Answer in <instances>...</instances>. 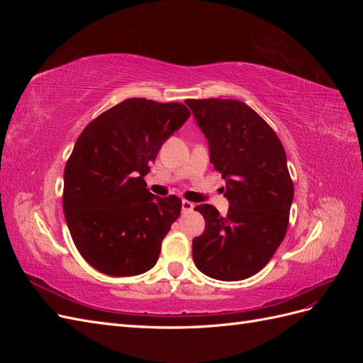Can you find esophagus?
I'll use <instances>...</instances> for the list:
<instances>
[{"label":"esophagus","instance_id":"obj_1","mask_svg":"<svg viewBox=\"0 0 363 363\" xmlns=\"http://www.w3.org/2000/svg\"><path fill=\"white\" fill-rule=\"evenodd\" d=\"M194 207H195L194 203H191V201H188V200H183V201H182V211H183V213L194 211Z\"/></svg>","mask_w":363,"mask_h":363}]
</instances>
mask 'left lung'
Listing matches in <instances>:
<instances>
[{
	"label": "left lung",
	"instance_id": "left-lung-1",
	"mask_svg": "<svg viewBox=\"0 0 363 363\" xmlns=\"http://www.w3.org/2000/svg\"><path fill=\"white\" fill-rule=\"evenodd\" d=\"M208 144V157L225 180V216L200 204L201 236L192 257L206 276L238 281L255 276L281 244L289 224L294 184L280 139L251 107L236 100H188Z\"/></svg>",
	"mask_w": 363,
	"mask_h": 363
}]
</instances>
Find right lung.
Returning a JSON list of instances; mask_svg holds the SVG:
<instances>
[{
  "mask_svg": "<svg viewBox=\"0 0 363 363\" xmlns=\"http://www.w3.org/2000/svg\"><path fill=\"white\" fill-rule=\"evenodd\" d=\"M189 116L180 103L128 98L77 139L63 174V212L77 250L95 269L130 277L156 265L182 200L155 196L144 177Z\"/></svg>",
  "mask_w": 363,
  "mask_h": 363,
  "instance_id": "obj_1",
  "label": "right lung"
}]
</instances>
